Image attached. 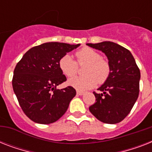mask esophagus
I'll return each mask as SVG.
<instances>
[{
	"label": "esophagus",
	"mask_w": 152,
	"mask_h": 152,
	"mask_svg": "<svg viewBox=\"0 0 152 152\" xmlns=\"http://www.w3.org/2000/svg\"><path fill=\"white\" fill-rule=\"evenodd\" d=\"M76 94L78 95H83L84 94L83 91H76Z\"/></svg>",
	"instance_id": "1"
}]
</instances>
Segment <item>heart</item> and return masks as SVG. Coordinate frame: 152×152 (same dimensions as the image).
<instances>
[{
    "label": "heart",
    "mask_w": 152,
    "mask_h": 152,
    "mask_svg": "<svg viewBox=\"0 0 152 152\" xmlns=\"http://www.w3.org/2000/svg\"><path fill=\"white\" fill-rule=\"evenodd\" d=\"M77 62L69 54L64 55L59 60V68L62 73L68 77L75 76L78 70V64H87L84 76H76L69 80V85L78 91H86L94 88L97 83H104L110 74V65L106 60L102 58L98 51L89 47H84L76 53Z\"/></svg>",
    "instance_id": "1"
}]
</instances>
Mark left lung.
I'll return each mask as SVG.
<instances>
[{
	"label": "left lung",
	"instance_id": "1",
	"mask_svg": "<svg viewBox=\"0 0 152 152\" xmlns=\"http://www.w3.org/2000/svg\"><path fill=\"white\" fill-rule=\"evenodd\" d=\"M106 55L110 74L105 83L94 91L95 102L89 110L98 120L117 124L124 120L137 101L140 91V72L130 51L112 42L88 43Z\"/></svg>",
	"mask_w": 152,
	"mask_h": 152
}]
</instances>
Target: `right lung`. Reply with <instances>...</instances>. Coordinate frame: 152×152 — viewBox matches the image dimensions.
<instances>
[{"label": "right lung", "instance_id": "right-lung-1", "mask_svg": "<svg viewBox=\"0 0 152 152\" xmlns=\"http://www.w3.org/2000/svg\"><path fill=\"white\" fill-rule=\"evenodd\" d=\"M80 44L46 42L30 49L13 72L12 88L23 113L39 124L57 121L68 110L76 90L69 86L57 89L67 80L59 68V60Z\"/></svg>", "mask_w": 152, "mask_h": 152}]
</instances>
